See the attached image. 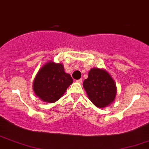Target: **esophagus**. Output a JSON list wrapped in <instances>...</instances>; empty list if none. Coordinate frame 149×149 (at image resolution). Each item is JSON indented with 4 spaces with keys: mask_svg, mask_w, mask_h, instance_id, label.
I'll return each instance as SVG.
<instances>
[{
    "mask_svg": "<svg viewBox=\"0 0 149 149\" xmlns=\"http://www.w3.org/2000/svg\"><path fill=\"white\" fill-rule=\"evenodd\" d=\"M82 81H83V79H82V78H81V79L76 80V82L78 83H82Z\"/></svg>",
    "mask_w": 149,
    "mask_h": 149,
    "instance_id": "34e87169",
    "label": "esophagus"
}]
</instances>
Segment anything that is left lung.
<instances>
[{
    "label": "left lung",
    "instance_id": "obj_1",
    "mask_svg": "<svg viewBox=\"0 0 149 149\" xmlns=\"http://www.w3.org/2000/svg\"><path fill=\"white\" fill-rule=\"evenodd\" d=\"M83 86L90 100L99 108L112 104L117 95L114 81L104 68H91Z\"/></svg>",
    "mask_w": 149,
    "mask_h": 149
}]
</instances>
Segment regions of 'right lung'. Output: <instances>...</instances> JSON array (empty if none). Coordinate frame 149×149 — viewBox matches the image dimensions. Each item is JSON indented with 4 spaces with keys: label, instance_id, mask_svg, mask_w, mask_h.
Segmentation results:
<instances>
[{
    "label": "right lung",
    "instance_id": "1",
    "mask_svg": "<svg viewBox=\"0 0 149 149\" xmlns=\"http://www.w3.org/2000/svg\"><path fill=\"white\" fill-rule=\"evenodd\" d=\"M72 83L73 79L65 72L63 65L50 61L42 66L36 75L34 93L43 102L53 103L61 98Z\"/></svg>",
    "mask_w": 149,
    "mask_h": 149
}]
</instances>
